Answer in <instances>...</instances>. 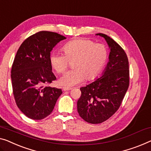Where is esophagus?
Instances as JSON below:
<instances>
[{"label":"esophagus","instance_id":"obj_1","mask_svg":"<svg viewBox=\"0 0 151 151\" xmlns=\"http://www.w3.org/2000/svg\"><path fill=\"white\" fill-rule=\"evenodd\" d=\"M62 89H63V91H68V90H70V89H72V88L71 87H64L62 88Z\"/></svg>","mask_w":151,"mask_h":151}]
</instances>
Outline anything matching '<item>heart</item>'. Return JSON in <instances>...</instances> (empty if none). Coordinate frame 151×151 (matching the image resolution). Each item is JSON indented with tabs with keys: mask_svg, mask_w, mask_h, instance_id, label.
Listing matches in <instances>:
<instances>
[{
	"mask_svg": "<svg viewBox=\"0 0 151 151\" xmlns=\"http://www.w3.org/2000/svg\"><path fill=\"white\" fill-rule=\"evenodd\" d=\"M64 55L53 52L49 60L51 66L58 74L63 73L72 62V70L67 72L59 81L63 86L72 87L79 84L85 78L93 79L104 66L108 59L106 47L96 44L92 40L76 39L63 47Z\"/></svg>",
	"mask_w": 151,
	"mask_h": 151,
	"instance_id": "1",
	"label": "heart"
}]
</instances>
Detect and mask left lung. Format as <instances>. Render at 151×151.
I'll return each mask as SVG.
<instances>
[{
    "instance_id": "8db88e82",
    "label": "left lung",
    "mask_w": 151,
    "mask_h": 151,
    "mask_svg": "<svg viewBox=\"0 0 151 151\" xmlns=\"http://www.w3.org/2000/svg\"><path fill=\"white\" fill-rule=\"evenodd\" d=\"M111 49L109 62L102 77L81 87V96L77 102L78 114L86 122L98 124L106 121L117 111L129 85V62L125 51L104 34Z\"/></svg>"
}]
</instances>
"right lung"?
<instances>
[{
  "label": "right lung",
  "instance_id": "1",
  "mask_svg": "<svg viewBox=\"0 0 151 151\" xmlns=\"http://www.w3.org/2000/svg\"><path fill=\"white\" fill-rule=\"evenodd\" d=\"M65 39L40 31L27 38L17 51L11 72L13 96L20 111L31 119L49 115L62 93L61 89L49 86L56 79L49 58L53 47Z\"/></svg>",
  "mask_w": 151,
  "mask_h": 151
}]
</instances>
